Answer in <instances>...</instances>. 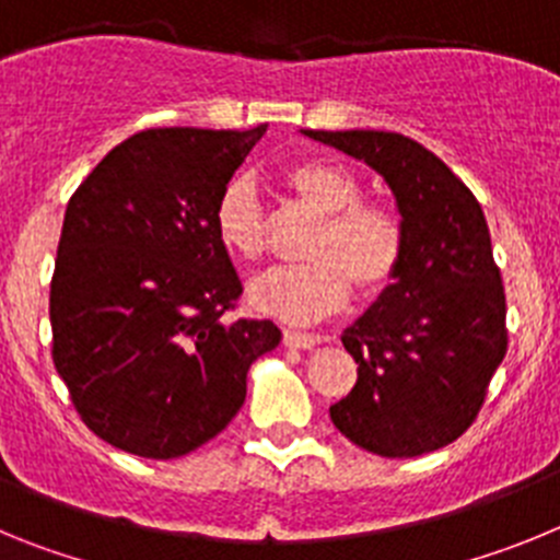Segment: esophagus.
<instances>
[{
    "mask_svg": "<svg viewBox=\"0 0 560 560\" xmlns=\"http://www.w3.org/2000/svg\"><path fill=\"white\" fill-rule=\"evenodd\" d=\"M283 345L291 350H311L314 345H319V336L300 334V330H283Z\"/></svg>",
    "mask_w": 560,
    "mask_h": 560,
    "instance_id": "esophagus-1",
    "label": "esophagus"
}]
</instances>
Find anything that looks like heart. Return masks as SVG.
<instances>
[{
    "mask_svg": "<svg viewBox=\"0 0 560 560\" xmlns=\"http://www.w3.org/2000/svg\"><path fill=\"white\" fill-rule=\"evenodd\" d=\"M283 182L303 205L323 212V224L305 246L308 264L283 266L252 283L257 311L311 323L348 303L350 285L355 294L375 296L393 283L407 255V230L393 207L361 201L353 173L325 160L296 162ZM212 232L237 260L264 257L266 219L249 179H232L219 192Z\"/></svg>",
    "mask_w": 560,
    "mask_h": 560,
    "instance_id": "1",
    "label": "heart"
}]
</instances>
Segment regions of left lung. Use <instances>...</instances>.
I'll return each instance as SVG.
<instances>
[{
    "label": "left lung",
    "instance_id": "obj_1",
    "mask_svg": "<svg viewBox=\"0 0 560 560\" xmlns=\"http://www.w3.org/2000/svg\"><path fill=\"white\" fill-rule=\"evenodd\" d=\"M384 176L407 230L398 277L341 345L359 378L330 420L378 457H420L477 420L508 353L504 285L474 192L432 151L393 131H303Z\"/></svg>",
    "mask_w": 560,
    "mask_h": 560
}]
</instances>
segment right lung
<instances>
[{"label": "right lung", "instance_id": "1", "mask_svg": "<svg viewBox=\"0 0 560 560\" xmlns=\"http://www.w3.org/2000/svg\"><path fill=\"white\" fill-rule=\"evenodd\" d=\"M266 133L148 128L103 156L63 215L49 283L52 361L101 440L173 459L226 429L271 319H230L244 285L212 207Z\"/></svg>", "mask_w": 560, "mask_h": 560}]
</instances>
